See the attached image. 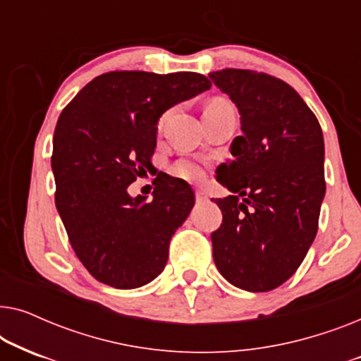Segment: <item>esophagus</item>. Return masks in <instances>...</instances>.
Segmentation results:
<instances>
[{
  "instance_id": "esophagus-1",
  "label": "esophagus",
  "mask_w": 361,
  "mask_h": 361,
  "mask_svg": "<svg viewBox=\"0 0 361 361\" xmlns=\"http://www.w3.org/2000/svg\"><path fill=\"white\" fill-rule=\"evenodd\" d=\"M195 199H197V202H204V200H207L205 190H204V189H195Z\"/></svg>"
}]
</instances>
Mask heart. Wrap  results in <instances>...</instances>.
Listing matches in <instances>:
<instances>
[{
	"label": "heart",
	"mask_w": 361,
	"mask_h": 361,
	"mask_svg": "<svg viewBox=\"0 0 361 361\" xmlns=\"http://www.w3.org/2000/svg\"><path fill=\"white\" fill-rule=\"evenodd\" d=\"M231 106L228 102L224 100V98H215L212 100L209 105L205 106V110H215V108H228ZM172 176L179 177V179H185V180H199L202 176H204V167L199 161L194 159H184L176 162L174 166L171 167Z\"/></svg>",
	"instance_id": "b5f03b06"
}]
</instances>
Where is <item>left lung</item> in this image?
Segmentation results:
<instances>
[{
  "label": "left lung",
  "instance_id": "1",
  "mask_svg": "<svg viewBox=\"0 0 361 361\" xmlns=\"http://www.w3.org/2000/svg\"><path fill=\"white\" fill-rule=\"evenodd\" d=\"M240 113L241 136L216 169L230 190L215 199L224 224L212 233L220 274L236 288L266 293L286 283L317 235L325 195L324 136L298 92L268 73H209ZM214 200V199H212Z\"/></svg>",
  "mask_w": 361,
  "mask_h": 361
}]
</instances>
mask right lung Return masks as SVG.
Returning a JSON list of instances; mask_svg holds the SVG:
<instances>
[{
	"label": "right lung",
	"instance_id": "right-lung-1",
	"mask_svg": "<svg viewBox=\"0 0 361 361\" xmlns=\"http://www.w3.org/2000/svg\"><path fill=\"white\" fill-rule=\"evenodd\" d=\"M195 72H108L63 108L54 131L56 207L78 259L116 289L157 278L169 241L195 204L182 179L157 180L152 200L128 185L151 167L157 123L177 103L209 90Z\"/></svg>",
	"mask_w": 361,
	"mask_h": 361
}]
</instances>
